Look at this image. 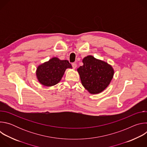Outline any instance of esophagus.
<instances>
[{"mask_svg": "<svg viewBox=\"0 0 147 147\" xmlns=\"http://www.w3.org/2000/svg\"><path fill=\"white\" fill-rule=\"evenodd\" d=\"M72 67L74 69H75L77 67V64L75 63H72Z\"/></svg>", "mask_w": 147, "mask_h": 147, "instance_id": "1", "label": "esophagus"}]
</instances>
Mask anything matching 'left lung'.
I'll return each mask as SVG.
<instances>
[{"mask_svg":"<svg viewBox=\"0 0 147 147\" xmlns=\"http://www.w3.org/2000/svg\"><path fill=\"white\" fill-rule=\"evenodd\" d=\"M83 65L77 69L82 85L90 94H99L105 90L113 78L114 70L108 63L91 55L82 59Z\"/></svg>","mask_w":147,"mask_h":147,"instance_id":"8db88e82","label":"left lung"}]
</instances>
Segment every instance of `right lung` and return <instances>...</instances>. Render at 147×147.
<instances>
[{
    "mask_svg": "<svg viewBox=\"0 0 147 147\" xmlns=\"http://www.w3.org/2000/svg\"><path fill=\"white\" fill-rule=\"evenodd\" d=\"M68 68H72L68 60H61L55 57L39 65L36 69V76L41 84L51 87L60 82Z\"/></svg>",
    "mask_w": 147,
    "mask_h": 147,
    "instance_id": "1",
    "label": "right lung"
}]
</instances>
